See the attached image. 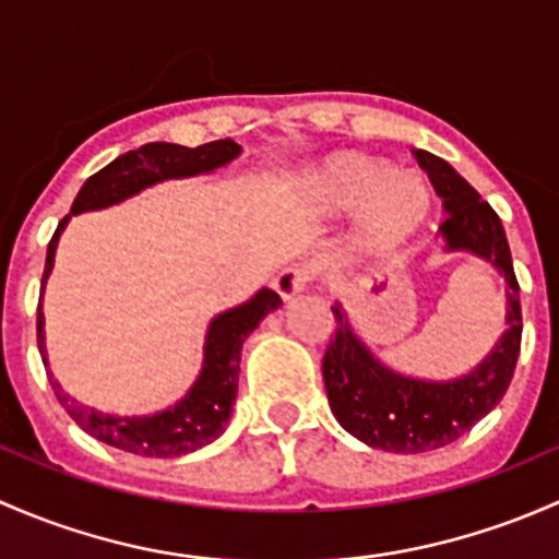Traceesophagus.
I'll use <instances>...</instances> for the list:
<instances>
[{
	"instance_id": "1",
	"label": "esophagus",
	"mask_w": 559,
	"mask_h": 559,
	"mask_svg": "<svg viewBox=\"0 0 559 559\" xmlns=\"http://www.w3.org/2000/svg\"><path fill=\"white\" fill-rule=\"evenodd\" d=\"M309 280H312V269L307 263H293V266L282 269L280 277L274 280V287H277V293L285 301H290L293 296H298L309 285Z\"/></svg>"
}]
</instances>
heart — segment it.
<instances>
[{
	"label": "heart",
	"mask_w": 559,
	"mask_h": 559,
	"mask_svg": "<svg viewBox=\"0 0 559 559\" xmlns=\"http://www.w3.org/2000/svg\"><path fill=\"white\" fill-rule=\"evenodd\" d=\"M309 195L320 215L358 212V245L388 252L417 231L428 215V188L417 175L368 155H338L314 175Z\"/></svg>",
	"instance_id": "obj_1"
}]
</instances>
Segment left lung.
<instances>
[{
    "instance_id": "obj_1",
    "label": "left lung",
    "mask_w": 559,
    "mask_h": 559,
    "mask_svg": "<svg viewBox=\"0 0 559 559\" xmlns=\"http://www.w3.org/2000/svg\"><path fill=\"white\" fill-rule=\"evenodd\" d=\"M444 201L441 237L447 250H465L492 263L506 280V331L474 371L450 382H425L393 371L373 358L347 322L344 309L331 307L336 333L322 358L328 404L338 425L373 450L417 454L457 441L503 399L514 377L522 342L520 285L500 217L444 158L414 151Z\"/></svg>"
}]
</instances>
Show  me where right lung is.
Returning a JSON list of instances; mask_svg holds the SVG:
<instances>
[{
	"label": "right lung",
	"mask_w": 559,
	"mask_h": 559,
	"mask_svg": "<svg viewBox=\"0 0 559 559\" xmlns=\"http://www.w3.org/2000/svg\"><path fill=\"white\" fill-rule=\"evenodd\" d=\"M241 153V147L234 140L206 142L199 147L171 145V142H151L142 145L140 151H129L118 155L112 164L99 169L85 180L80 188L78 199L72 201V215L88 210H105L109 204L136 195L145 188L164 180H177V177L206 175V171L226 166ZM69 223V215L59 223L53 239L48 245V258H45L43 272V290L53 272L56 247L59 237ZM280 296L269 287L258 290L250 301L217 314L210 322V331L204 338V364H201L199 379L182 401L169 406L166 412L151 414V417H112L102 414L96 408L78 404L74 399L61 390L53 373L48 371L50 388H53L59 404L67 408L69 417L91 433L94 439L105 444L123 450L142 457H180V454L195 452L201 447L212 444L217 436L226 430L231 406L237 401V382H239V355L241 344L258 328V322L269 312L280 307ZM37 347L43 355V364L48 366V353H45V314L43 301L37 307Z\"/></svg>",
	"instance_id": "1"
}]
</instances>
